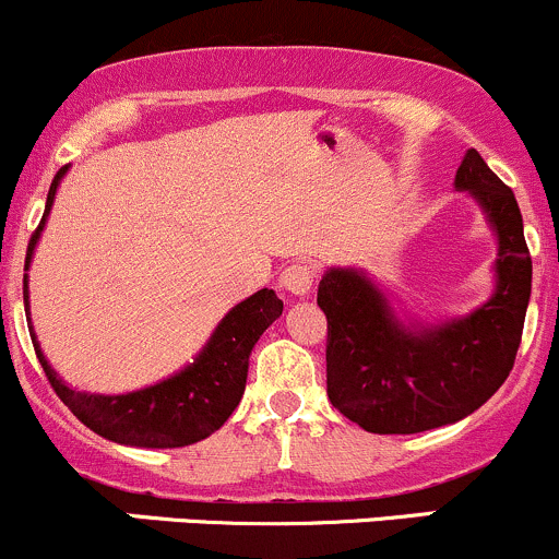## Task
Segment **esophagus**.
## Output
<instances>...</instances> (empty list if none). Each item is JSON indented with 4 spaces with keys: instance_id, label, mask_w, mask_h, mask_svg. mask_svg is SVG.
Returning a JSON list of instances; mask_svg holds the SVG:
<instances>
[{
    "instance_id": "1",
    "label": "esophagus",
    "mask_w": 559,
    "mask_h": 559,
    "mask_svg": "<svg viewBox=\"0 0 559 559\" xmlns=\"http://www.w3.org/2000/svg\"><path fill=\"white\" fill-rule=\"evenodd\" d=\"M313 264L308 262H295L289 264V267L281 273V289L286 292V295L292 297H305L310 292V286H313Z\"/></svg>"
}]
</instances>
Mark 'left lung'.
Returning <instances> with one entry per match:
<instances>
[{
    "instance_id": "1",
    "label": "left lung",
    "mask_w": 559,
    "mask_h": 559,
    "mask_svg": "<svg viewBox=\"0 0 559 559\" xmlns=\"http://www.w3.org/2000/svg\"><path fill=\"white\" fill-rule=\"evenodd\" d=\"M455 190L477 201L498 243L496 289L472 313L404 321L361 267H329L319 284L329 402L364 431L420 433L463 420L514 367L533 281L520 205L477 150L463 155Z\"/></svg>"
}]
</instances>
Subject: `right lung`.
Instances as JSON below:
<instances>
[{
	"label": "right lung",
	"mask_w": 559,
	"mask_h": 559,
	"mask_svg": "<svg viewBox=\"0 0 559 559\" xmlns=\"http://www.w3.org/2000/svg\"><path fill=\"white\" fill-rule=\"evenodd\" d=\"M67 171L69 166H63L56 174L50 192H47L43 222H39L37 233L32 235V243H28L26 270L32 264L47 216H50L58 185ZM23 305H26V319H32L28 316V275L23 278ZM281 310H284V302L275 297V292L260 289L257 295L235 305L230 313L216 324L209 343L203 345L201 354L192 358V364H187L185 369L160 380V383L128 393H91L69 385L67 380L58 378V372L45 358L34 326L28 332H32L34 350H37L52 391L72 409L74 418L109 442L128 444V448L166 450L201 442L230 418L240 396H243L251 350H254L264 329L278 319Z\"/></svg>",
	"instance_id": "add662e5"
}]
</instances>
